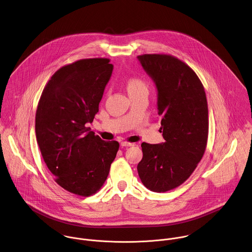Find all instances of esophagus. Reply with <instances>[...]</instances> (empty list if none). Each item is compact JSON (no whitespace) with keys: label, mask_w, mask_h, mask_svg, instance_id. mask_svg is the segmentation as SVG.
I'll return each instance as SVG.
<instances>
[{"label":"esophagus","mask_w":252,"mask_h":252,"mask_svg":"<svg viewBox=\"0 0 252 252\" xmlns=\"http://www.w3.org/2000/svg\"><path fill=\"white\" fill-rule=\"evenodd\" d=\"M131 146H133L132 143H128V142H125V141L121 143V147L122 148H125V147L126 148V147H131Z\"/></svg>","instance_id":"esophagus-1"}]
</instances>
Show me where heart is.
<instances>
[{
  "instance_id": "1",
  "label": "heart",
  "mask_w": 252,
  "mask_h": 252,
  "mask_svg": "<svg viewBox=\"0 0 252 252\" xmlns=\"http://www.w3.org/2000/svg\"><path fill=\"white\" fill-rule=\"evenodd\" d=\"M128 93H134L139 91H148V84L147 82L140 78H130L127 80L126 83Z\"/></svg>"
}]
</instances>
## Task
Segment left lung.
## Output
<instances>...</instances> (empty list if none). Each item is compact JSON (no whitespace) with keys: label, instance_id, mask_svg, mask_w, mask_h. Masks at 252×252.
Wrapping results in <instances>:
<instances>
[{"label":"left lung","instance_id":"8db88e82","mask_svg":"<svg viewBox=\"0 0 252 252\" xmlns=\"http://www.w3.org/2000/svg\"><path fill=\"white\" fill-rule=\"evenodd\" d=\"M155 82L157 109L162 117L164 143H142L137 166L142 183L164 193L180 186L193 174L205 153L208 139V105L204 87L194 70L171 55L138 56Z\"/></svg>","mask_w":252,"mask_h":252}]
</instances>
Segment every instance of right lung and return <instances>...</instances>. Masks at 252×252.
Returning a JSON list of instances; mask_svg holds the SVG:
<instances>
[{
	"instance_id": "add662e5",
	"label": "right lung",
	"mask_w": 252,
	"mask_h": 252,
	"mask_svg": "<svg viewBox=\"0 0 252 252\" xmlns=\"http://www.w3.org/2000/svg\"><path fill=\"white\" fill-rule=\"evenodd\" d=\"M108 58H86L58 69L46 84L35 115V134L42 157L66 191L81 196L96 194L106 180L119 150L87 124L111 77Z\"/></svg>"
}]
</instances>
